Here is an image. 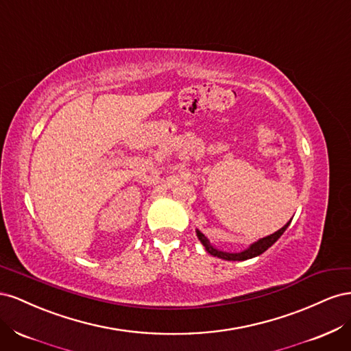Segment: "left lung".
<instances>
[{"mask_svg":"<svg viewBox=\"0 0 351 351\" xmlns=\"http://www.w3.org/2000/svg\"><path fill=\"white\" fill-rule=\"evenodd\" d=\"M290 222L291 221L287 222V224L282 228H280L278 231H275L274 234L258 240L256 243H253L250 247H247L246 250H243L240 253H228V252L218 250V249H215L214 246H212V244L209 243V240L205 237V234H202L199 230H196V234H197V239L200 240V243L205 246L206 252L210 253L212 256H217V258L226 259V261H246V259H252L254 256H259V254H262L265 250H268L272 246V244L282 236V232L287 230V227L290 226Z\"/></svg>","mask_w":351,"mask_h":351,"instance_id":"1","label":"left lung"}]
</instances>
